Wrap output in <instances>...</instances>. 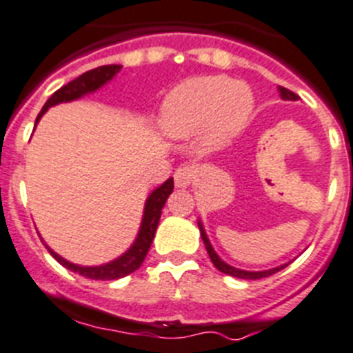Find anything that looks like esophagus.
<instances>
[{
  "label": "esophagus",
  "instance_id": "esophagus-1",
  "mask_svg": "<svg viewBox=\"0 0 353 353\" xmlns=\"http://www.w3.org/2000/svg\"><path fill=\"white\" fill-rule=\"evenodd\" d=\"M193 176H195V172H193L192 167L181 165L179 169H176V172H174V181H176V186L177 188H188L190 184H192Z\"/></svg>",
  "mask_w": 353,
  "mask_h": 353
}]
</instances>
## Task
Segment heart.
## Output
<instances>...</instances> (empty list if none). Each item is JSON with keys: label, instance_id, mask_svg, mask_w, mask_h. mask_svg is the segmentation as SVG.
<instances>
[{"label": "heart", "instance_id": "obj_1", "mask_svg": "<svg viewBox=\"0 0 353 353\" xmlns=\"http://www.w3.org/2000/svg\"><path fill=\"white\" fill-rule=\"evenodd\" d=\"M251 90L225 77H196L177 85L161 108V128L172 137H192L210 128L214 139H226L249 118Z\"/></svg>", "mask_w": 353, "mask_h": 353}]
</instances>
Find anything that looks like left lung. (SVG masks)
I'll return each mask as SVG.
<instances>
[{
	"mask_svg": "<svg viewBox=\"0 0 353 353\" xmlns=\"http://www.w3.org/2000/svg\"><path fill=\"white\" fill-rule=\"evenodd\" d=\"M279 92H281V97L285 99V101H296V99H298V95H296L294 92L288 90V88H284V87H279ZM199 228H200V235H202L203 243H205L207 252H209L210 261L214 263V266H216V268L219 270V272L226 273V275L236 276V279H245V281H258V279H263V276H270V275H273V273L281 272L282 268H285V266H288V265H282V266H276V268H272V270H265V272H247V270L233 268V266L226 265V263L223 261V259L219 258V256H217L216 252H214L212 245H210L209 239H207L205 230H203L202 223H200V221H199Z\"/></svg>",
	"mask_w": 353,
	"mask_h": 353,
	"instance_id": "left-lung-1",
	"label": "left lung"
}]
</instances>
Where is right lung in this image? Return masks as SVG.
<instances>
[{
    "mask_svg": "<svg viewBox=\"0 0 353 353\" xmlns=\"http://www.w3.org/2000/svg\"><path fill=\"white\" fill-rule=\"evenodd\" d=\"M121 65L111 64V65H101V68L90 69V71L83 72L81 77H78L77 80L69 81L68 85L59 88L57 92L52 94V97L45 102L43 110L39 111L38 118H36V123H38L39 118L45 114V111L48 108L55 106V104H61V102H69L74 101V99H80L81 95L90 94V92H95L97 88H101L102 85L108 83L111 78L120 72ZM174 190V179H167L165 183L158 186L146 200V205H144V216L143 223H141L139 235H137L136 242L132 243V247L128 249L125 254H121L120 258L114 259V261L106 263V265L101 266H80L74 265V263L65 261L64 258L54 252L50 247L45 243V247L48 249L52 256L61 263L62 266H65L68 270L74 273H80V275L87 276V279H92V281H114V279H121V276L128 275V273L136 272L141 265H143L144 258H146L148 251H150L151 242L154 239V232H157L158 221H160L161 209L165 205L167 199L172 193Z\"/></svg>",
    "mask_w": 353,
    "mask_h": 353,
    "instance_id": "obj_1",
    "label": "right lung"
}]
</instances>
